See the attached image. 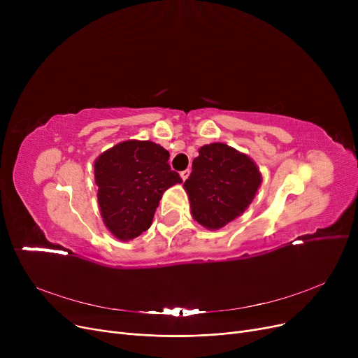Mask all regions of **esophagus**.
<instances>
[{
	"mask_svg": "<svg viewBox=\"0 0 358 358\" xmlns=\"http://www.w3.org/2000/svg\"><path fill=\"white\" fill-rule=\"evenodd\" d=\"M180 176H181V178H182V180H187V178H189V176H190V169H189V168L184 169V171H181V173H180Z\"/></svg>",
	"mask_w": 358,
	"mask_h": 358,
	"instance_id": "1",
	"label": "esophagus"
}]
</instances>
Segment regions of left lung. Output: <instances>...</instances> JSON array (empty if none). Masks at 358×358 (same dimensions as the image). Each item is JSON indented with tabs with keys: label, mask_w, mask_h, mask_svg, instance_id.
Wrapping results in <instances>:
<instances>
[{
	"label": "left lung",
	"mask_w": 358,
	"mask_h": 358,
	"mask_svg": "<svg viewBox=\"0 0 358 358\" xmlns=\"http://www.w3.org/2000/svg\"><path fill=\"white\" fill-rule=\"evenodd\" d=\"M259 184L252 159L224 143H210L200 148L184 187L193 217L204 228L219 229L247 210Z\"/></svg>",
	"instance_id": "1"
}]
</instances>
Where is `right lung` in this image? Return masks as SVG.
Listing matches in <instances>:
<instances>
[{
  "instance_id": "add662e5",
  "label": "right lung",
  "mask_w": 358,
  "mask_h": 358,
  "mask_svg": "<svg viewBox=\"0 0 358 358\" xmlns=\"http://www.w3.org/2000/svg\"><path fill=\"white\" fill-rule=\"evenodd\" d=\"M169 152L149 141H126L94 164L99 206L108 231L122 241L139 236L152 223L162 194L177 182Z\"/></svg>"
}]
</instances>
